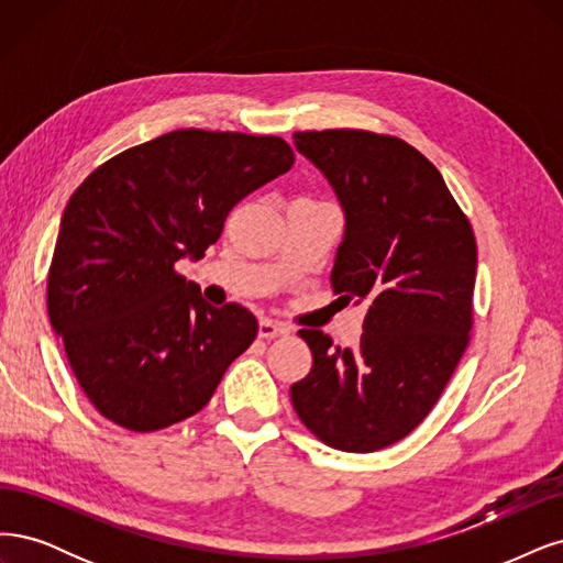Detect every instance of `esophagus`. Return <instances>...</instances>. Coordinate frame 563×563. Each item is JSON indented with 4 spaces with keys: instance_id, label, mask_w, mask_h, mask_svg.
<instances>
[{
    "instance_id": "esophagus-1",
    "label": "esophagus",
    "mask_w": 563,
    "mask_h": 563,
    "mask_svg": "<svg viewBox=\"0 0 563 563\" xmlns=\"http://www.w3.org/2000/svg\"><path fill=\"white\" fill-rule=\"evenodd\" d=\"M289 330L287 324H283V322H278V320H271V318H264V320H260V336L262 339H276V336H287Z\"/></svg>"
}]
</instances>
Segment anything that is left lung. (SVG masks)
I'll return each mask as SVG.
<instances>
[{"mask_svg":"<svg viewBox=\"0 0 563 563\" xmlns=\"http://www.w3.org/2000/svg\"><path fill=\"white\" fill-rule=\"evenodd\" d=\"M295 147L328 177L346 217L334 292L365 301L367 316L353 349L299 330L313 367L289 395L318 440L369 453L426 419L465 353L475 233L440 170L400 137L306 131L295 133Z\"/></svg>","mask_w":563,"mask_h":563,"instance_id":"obj_1","label":"left lung"}]
</instances>
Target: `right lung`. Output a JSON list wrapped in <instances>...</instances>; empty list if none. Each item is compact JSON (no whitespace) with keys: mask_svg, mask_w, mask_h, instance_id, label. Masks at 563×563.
Listing matches in <instances>:
<instances>
[{"mask_svg":"<svg viewBox=\"0 0 563 563\" xmlns=\"http://www.w3.org/2000/svg\"><path fill=\"white\" fill-rule=\"evenodd\" d=\"M276 135L173 131L125 150L71 194L48 268V318L93 407L152 432L201 411L257 336L175 264L201 260L247 194L292 168Z\"/></svg>","mask_w":563,"mask_h":563,"instance_id":"add662e5","label":"right lung"}]
</instances>
